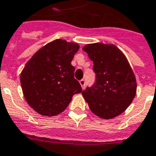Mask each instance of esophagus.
<instances>
[{
    "instance_id": "34e87169",
    "label": "esophagus",
    "mask_w": 156,
    "mask_h": 156,
    "mask_svg": "<svg viewBox=\"0 0 156 156\" xmlns=\"http://www.w3.org/2000/svg\"><path fill=\"white\" fill-rule=\"evenodd\" d=\"M79 83H80V85L82 86V88H83V89H84L85 83H86V82H85L84 79H82V80H80V81H79Z\"/></svg>"
}]
</instances>
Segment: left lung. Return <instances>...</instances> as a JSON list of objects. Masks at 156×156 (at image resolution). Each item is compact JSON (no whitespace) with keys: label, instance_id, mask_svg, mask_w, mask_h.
I'll return each instance as SVG.
<instances>
[{"label":"left lung","instance_id":"obj_1","mask_svg":"<svg viewBox=\"0 0 156 156\" xmlns=\"http://www.w3.org/2000/svg\"><path fill=\"white\" fill-rule=\"evenodd\" d=\"M94 62V84L82 92L95 115L110 119L122 114L136 94V78L127 58L114 44L101 42L83 48Z\"/></svg>","mask_w":156,"mask_h":156}]
</instances>
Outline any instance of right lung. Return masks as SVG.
<instances>
[{
  "mask_svg": "<svg viewBox=\"0 0 156 156\" xmlns=\"http://www.w3.org/2000/svg\"><path fill=\"white\" fill-rule=\"evenodd\" d=\"M78 49V43L57 39L40 48L25 65L20 78L22 92L26 101L38 114L59 115L73 96L82 92L71 64Z\"/></svg>",
  "mask_w": 156,
  "mask_h": 156,
  "instance_id": "add662e5",
  "label": "right lung"
}]
</instances>
